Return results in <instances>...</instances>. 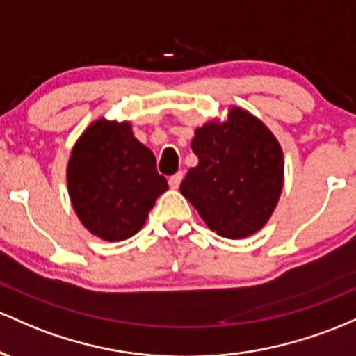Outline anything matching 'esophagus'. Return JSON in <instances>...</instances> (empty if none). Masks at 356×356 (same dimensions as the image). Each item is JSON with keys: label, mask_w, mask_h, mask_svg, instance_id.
<instances>
[{"label": "esophagus", "mask_w": 356, "mask_h": 356, "mask_svg": "<svg viewBox=\"0 0 356 356\" xmlns=\"http://www.w3.org/2000/svg\"><path fill=\"white\" fill-rule=\"evenodd\" d=\"M181 179H183V173H181V171H178L177 175L170 177V179H168V183H170L171 188H178L179 183H181Z\"/></svg>", "instance_id": "34e87169"}]
</instances>
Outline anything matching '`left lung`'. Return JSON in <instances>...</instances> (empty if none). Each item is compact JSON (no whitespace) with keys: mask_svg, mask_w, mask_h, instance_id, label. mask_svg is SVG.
Instances as JSON below:
<instances>
[{"mask_svg":"<svg viewBox=\"0 0 356 356\" xmlns=\"http://www.w3.org/2000/svg\"><path fill=\"white\" fill-rule=\"evenodd\" d=\"M191 149L198 165L179 191L210 230L242 238L266 225L284 185L281 145L261 119L232 107L227 121L195 131Z\"/></svg>","mask_w":356,"mask_h":356,"instance_id":"obj_1","label":"left lung"}]
</instances>
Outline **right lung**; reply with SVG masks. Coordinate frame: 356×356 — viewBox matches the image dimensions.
Returning <instances> with one entry per match:
<instances>
[{
  "label": "right lung",
  "mask_w": 356,
  "mask_h": 356,
  "mask_svg": "<svg viewBox=\"0 0 356 356\" xmlns=\"http://www.w3.org/2000/svg\"><path fill=\"white\" fill-rule=\"evenodd\" d=\"M67 186L82 225L109 242L138 234L168 190L153 151L134 138L129 122L107 119L92 122L75 143Z\"/></svg>",
  "instance_id": "right-lung-1"
}]
</instances>
